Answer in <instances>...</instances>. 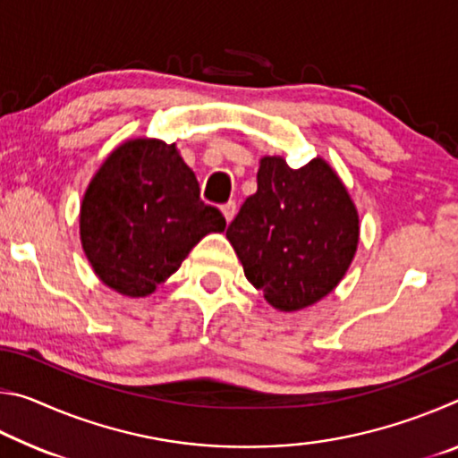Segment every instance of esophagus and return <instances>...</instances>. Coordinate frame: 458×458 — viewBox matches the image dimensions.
<instances>
[{"label":"esophagus","instance_id":"34e87169","mask_svg":"<svg viewBox=\"0 0 458 458\" xmlns=\"http://www.w3.org/2000/svg\"><path fill=\"white\" fill-rule=\"evenodd\" d=\"M222 214H224V218H226L228 224L234 220V216H236V201H228V204H224L222 206Z\"/></svg>","mask_w":458,"mask_h":458}]
</instances>
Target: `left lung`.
Masks as SVG:
<instances>
[{"instance_id":"1","label":"left lung","mask_w":458,"mask_h":458,"mask_svg":"<svg viewBox=\"0 0 458 458\" xmlns=\"http://www.w3.org/2000/svg\"><path fill=\"white\" fill-rule=\"evenodd\" d=\"M257 182L226 238L268 303L299 311L327 297L347 273L358 250L360 216L321 157L291 169L278 155H267Z\"/></svg>"}]
</instances>
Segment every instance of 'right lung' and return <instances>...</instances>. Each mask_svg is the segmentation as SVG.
I'll list each match as a JSON object with an SVG mask.
<instances>
[{
	"label": "right lung",
	"instance_id": "1",
	"mask_svg": "<svg viewBox=\"0 0 458 458\" xmlns=\"http://www.w3.org/2000/svg\"><path fill=\"white\" fill-rule=\"evenodd\" d=\"M218 208L199 199L196 174L175 143L131 139L92 177L81 204V242L95 275L127 297H147L210 232Z\"/></svg>",
	"mask_w": 458,
	"mask_h": 458
}]
</instances>
